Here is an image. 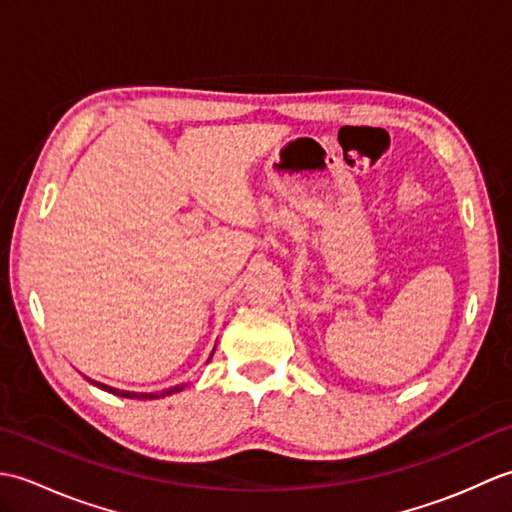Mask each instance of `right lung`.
Returning a JSON list of instances; mask_svg holds the SVG:
<instances>
[{
  "label": "right lung",
  "instance_id": "obj_1",
  "mask_svg": "<svg viewBox=\"0 0 512 512\" xmlns=\"http://www.w3.org/2000/svg\"><path fill=\"white\" fill-rule=\"evenodd\" d=\"M90 380V378H88ZM90 383H94V380H90ZM96 387H101L105 391H110V394H116V396H123V398H136V400H147V398H158V396H169V394H176V391L182 389L180 387H171V389H165L162 394H138V391H123V389H114V387H107V385H101V383H94Z\"/></svg>",
  "mask_w": 512,
  "mask_h": 512
}]
</instances>
